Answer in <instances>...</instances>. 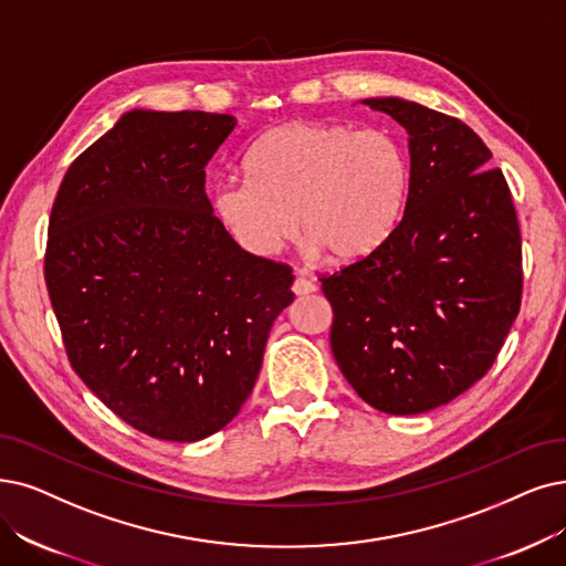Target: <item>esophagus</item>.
<instances>
[{"instance_id":"obj_1","label":"esophagus","mask_w":566,"mask_h":566,"mask_svg":"<svg viewBox=\"0 0 566 566\" xmlns=\"http://www.w3.org/2000/svg\"><path fill=\"white\" fill-rule=\"evenodd\" d=\"M318 290V285H315L311 279L306 276H297L295 283H292V292H295L297 297H304V295H311V292Z\"/></svg>"}]
</instances>
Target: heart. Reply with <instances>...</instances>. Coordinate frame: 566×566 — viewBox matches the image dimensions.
I'll return each instance as SVG.
<instances>
[{
	"instance_id": "heart-1",
	"label": "heart",
	"mask_w": 566,
	"mask_h": 566,
	"mask_svg": "<svg viewBox=\"0 0 566 566\" xmlns=\"http://www.w3.org/2000/svg\"><path fill=\"white\" fill-rule=\"evenodd\" d=\"M248 174L222 178L213 209L255 255L276 253L297 230L329 262H355L386 241L406 209L411 165L388 132L304 120L266 132Z\"/></svg>"
}]
</instances>
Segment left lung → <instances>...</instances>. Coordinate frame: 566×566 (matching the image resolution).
Listing matches in <instances>:
<instances>
[{"mask_svg": "<svg viewBox=\"0 0 566 566\" xmlns=\"http://www.w3.org/2000/svg\"><path fill=\"white\" fill-rule=\"evenodd\" d=\"M365 104L409 132L411 188L392 234L321 279L329 344L369 406L416 416L494 365L523 300V241L506 178L476 132L399 97Z\"/></svg>", "mask_w": 566, "mask_h": 566, "instance_id": "8db88e82", "label": "left lung"}]
</instances>
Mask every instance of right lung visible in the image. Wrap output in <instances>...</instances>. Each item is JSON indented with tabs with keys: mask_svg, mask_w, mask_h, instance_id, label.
Returning a JSON list of instances; mask_svg holds the SVG:
<instances>
[{
	"mask_svg": "<svg viewBox=\"0 0 566 566\" xmlns=\"http://www.w3.org/2000/svg\"><path fill=\"white\" fill-rule=\"evenodd\" d=\"M228 113L129 111L66 169L43 258L72 369L120 420L199 441L251 395L292 269L245 253L205 167Z\"/></svg>",
	"mask_w": 566,
	"mask_h": 566,
	"instance_id": "right-lung-1",
	"label": "right lung"
}]
</instances>
